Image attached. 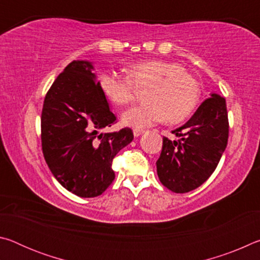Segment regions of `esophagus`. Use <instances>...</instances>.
I'll use <instances>...</instances> for the list:
<instances>
[{
  "mask_svg": "<svg viewBox=\"0 0 260 260\" xmlns=\"http://www.w3.org/2000/svg\"><path fill=\"white\" fill-rule=\"evenodd\" d=\"M143 133H144V129H140V128H134L133 129V134H134L135 138H138V136L142 135Z\"/></svg>",
  "mask_w": 260,
  "mask_h": 260,
  "instance_id": "esophagus-1",
  "label": "esophagus"
}]
</instances>
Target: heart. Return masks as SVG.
<instances>
[{
	"mask_svg": "<svg viewBox=\"0 0 260 260\" xmlns=\"http://www.w3.org/2000/svg\"><path fill=\"white\" fill-rule=\"evenodd\" d=\"M128 76L104 72L99 86L105 98L124 107L134 101L135 87L149 88L144 103L122 114L124 124L147 127L165 120L178 124L186 120L197 107L201 88L182 65L166 60H144L131 65Z\"/></svg>",
	"mask_w": 260,
	"mask_h": 260,
	"instance_id": "b5f03b06",
	"label": "heart"
}]
</instances>
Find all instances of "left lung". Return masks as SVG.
<instances>
[{
	"instance_id": "obj_1",
	"label": "left lung",
	"mask_w": 260,
	"mask_h": 260,
	"mask_svg": "<svg viewBox=\"0 0 260 260\" xmlns=\"http://www.w3.org/2000/svg\"><path fill=\"white\" fill-rule=\"evenodd\" d=\"M178 141L162 138L157 174L171 191H191L208 180L227 147L230 122L226 100L211 94L183 126L174 129Z\"/></svg>"
}]
</instances>
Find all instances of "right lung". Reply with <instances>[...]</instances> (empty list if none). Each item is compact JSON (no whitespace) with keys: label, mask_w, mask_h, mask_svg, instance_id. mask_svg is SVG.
Listing matches in <instances>:
<instances>
[{"label":"right lung","mask_w":260,"mask_h":260,"mask_svg":"<svg viewBox=\"0 0 260 260\" xmlns=\"http://www.w3.org/2000/svg\"><path fill=\"white\" fill-rule=\"evenodd\" d=\"M91 71L89 61H71L47 91L41 113L46 162L57 181L80 197L107 190L116 177L114 156L134 139L129 127L100 133L117 118Z\"/></svg>","instance_id":"add662e5"}]
</instances>
